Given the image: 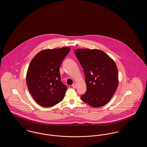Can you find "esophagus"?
Listing matches in <instances>:
<instances>
[{"label":"esophagus","instance_id":"1","mask_svg":"<svg viewBox=\"0 0 147 147\" xmlns=\"http://www.w3.org/2000/svg\"><path fill=\"white\" fill-rule=\"evenodd\" d=\"M72 87L73 88H77V84H76V83H74V84L72 85Z\"/></svg>","mask_w":147,"mask_h":147}]
</instances>
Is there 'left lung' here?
<instances>
[{
  "mask_svg": "<svg viewBox=\"0 0 147 147\" xmlns=\"http://www.w3.org/2000/svg\"><path fill=\"white\" fill-rule=\"evenodd\" d=\"M84 69L86 91L81 99L94 107L107 104L119 85L118 69L112 58L98 49H77L74 51Z\"/></svg>",
  "mask_w": 147,
  "mask_h": 147,
  "instance_id": "left-lung-1",
  "label": "left lung"
}]
</instances>
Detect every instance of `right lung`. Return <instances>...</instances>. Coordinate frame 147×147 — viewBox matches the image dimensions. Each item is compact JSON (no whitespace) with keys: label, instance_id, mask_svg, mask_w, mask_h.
I'll list each match as a JSON object with an SVG mask.
<instances>
[{"label":"right lung","instance_id":"add662e5","mask_svg":"<svg viewBox=\"0 0 147 147\" xmlns=\"http://www.w3.org/2000/svg\"><path fill=\"white\" fill-rule=\"evenodd\" d=\"M70 47L46 49L38 52L30 63L26 74L28 90L43 107H52L61 102L67 89L61 80L59 67Z\"/></svg>","mask_w":147,"mask_h":147}]
</instances>
